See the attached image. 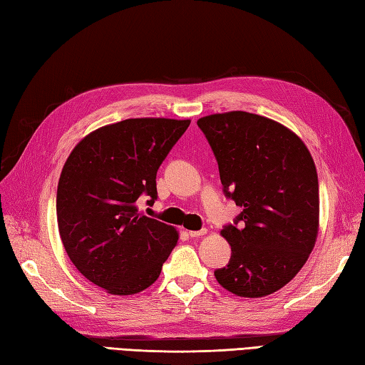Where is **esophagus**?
Returning a JSON list of instances; mask_svg holds the SVG:
<instances>
[{"mask_svg":"<svg viewBox=\"0 0 365 365\" xmlns=\"http://www.w3.org/2000/svg\"><path fill=\"white\" fill-rule=\"evenodd\" d=\"M188 234H190V237H192V238H200V237H204V235L207 234V229H200V230H190Z\"/></svg>","mask_w":365,"mask_h":365,"instance_id":"1","label":"esophagus"}]
</instances>
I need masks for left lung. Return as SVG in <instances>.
Here are the masks:
<instances>
[{"label":"left lung","mask_w":365,"mask_h":365,"mask_svg":"<svg viewBox=\"0 0 365 365\" xmlns=\"http://www.w3.org/2000/svg\"><path fill=\"white\" fill-rule=\"evenodd\" d=\"M197 125L218 161L224 195L242 207L221 230L232 255L216 281L237 297H267L298 274L319 235L312 155L297 133L259 114H210Z\"/></svg>","instance_id":"1"}]
</instances>
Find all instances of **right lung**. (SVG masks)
<instances>
[{
	"instance_id": "right-lung-1",
	"label": "right lung",
	"mask_w": 365,
	"mask_h": 365,
	"mask_svg": "<svg viewBox=\"0 0 365 365\" xmlns=\"http://www.w3.org/2000/svg\"><path fill=\"white\" fill-rule=\"evenodd\" d=\"M188 119L141 118L100 127L68 155L59 177L61 240L80 273L111 294L157 281L178 240L175 227L144 216L138 199H157V170Z\"/></svg>"
}]
</instances>
